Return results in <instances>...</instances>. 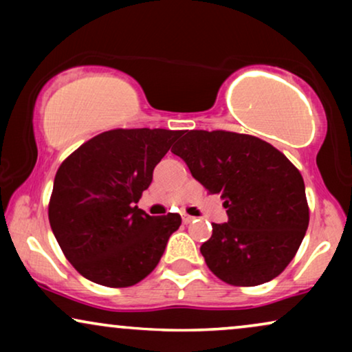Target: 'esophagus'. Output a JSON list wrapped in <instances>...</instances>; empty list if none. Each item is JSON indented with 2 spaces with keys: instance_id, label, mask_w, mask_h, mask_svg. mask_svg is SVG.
I'll list each match as a JSON object with an SVG mask.
<instances>
[{
  "instance_id": "obj_1",
  "label": "esophagus",
  "mask_w": 352,
  "mask_h": 352,
  "mask_svg": "<svg viewBox=\"0 0 352 352\" xmlns=\"http://www.w3.org/2000/svg\"><path fill=\"white\" fill-rule=\"evenodd\" d=\"M194 219H195L194 216H190V214H187V213H182V223H184V224H189Z\"/></svg>"
}]
</instances>
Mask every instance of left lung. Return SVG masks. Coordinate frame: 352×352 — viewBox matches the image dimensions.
Instances as JSON below:
<instances>
[{"instance_id":"left-lung-1","label":"left lung","mask_w":352,"mask_h":352,"mask_svg":"<svg viewBox=\"0 0 352 352\" xmlns=\"http://www.w3.org/2000/svg\"><path fill=\"white\" fill-rule=\"evenodd\" d=\"M171 152L228 208V223H213L211 239L200 247L210 271L235 287L277 277L295 258L309 224L298 168L263 139L221 129L186 131Z\"/></svg>"}]
</instances>
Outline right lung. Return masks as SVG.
I'll use <instances>...</instances> for the list:
<instances>
[{"label": "right lung", "mask_w": 352, "mask_h": 352, "mask_svg": "<svg viewBox=\"0 0 352 352\" xmlns=\"http://www.w3.org/2000/svg\"><path fill=\"white\" fill-rule=\"evenodd\" d=\"M181 131L110 129L62 162L50 200V224L72 266L104 287H131L157 267L181 216L138 208L157 163Z\"/></svg>", "instance_id": "obj_1"}]
</instances>
